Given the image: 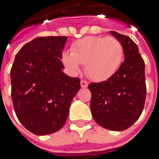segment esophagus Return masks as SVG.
<instances>
[{"mask_svg": "<svg viewBox=\"0 0 159 159\" xmlns=\"http://www.w3.org/2000/svg\"><path fill=\"white\" fill-rule=\"evenodd\" d=\"M80 86H81L82 89H86V88H88L89 83H88V81L84 80H80Z\"/></svg>", "mask_w": 159, "mask_h": 159, "instance_id": "34e87169", "label": "esophagus"}]
</instances>
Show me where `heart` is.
<instances>
[{
	"label": "heart",
	"mask_w": 159,
	"mask_h": 159,
	"mask_svg": "<svg viewBox=\"0 0 159 159\" xmlns=\"http://www.w3.org/2000/svg\"><path fill=\"white\" fill-rule=\"evenodd\" d=\"M124 49L115 37L90 36L75 41L70 53H62L61 60L71 74H76L85 64V70L95 81L107 80L119 69Z\"/></svg>",
	"instance_id": "obj_1"
}]
</instances>
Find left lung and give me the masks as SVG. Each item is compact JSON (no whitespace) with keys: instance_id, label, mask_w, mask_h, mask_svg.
Returning a JSON list of instances; mask_svg holds the SVG:
<instances>
[{"instance_id":"left-lung-1","label":"left lung","mask_w":159,"mask_h":159,"mask_svg":"<svg viewBox=\"0 0 159 159\" xmlns=\"http://www.w3.org/2000/svg\"><path fill=\"white\" fill-rule=\"evenodd\" d=\"M121 42L125 60L106 81L91 83L90 108L95 121L111 131H123L141 116L146 98L145 64L137 45L128 37L111 32Z\"/></svg>"}]
</instances>
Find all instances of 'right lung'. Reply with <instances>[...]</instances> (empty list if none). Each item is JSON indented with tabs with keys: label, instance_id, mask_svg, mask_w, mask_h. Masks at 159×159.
Returning a JSON list of instances; mask_svg holds the SVG:
<instances>
[{
	"label": "right lung",
	"instance_id": "obj_1",
	"mask_svg": "<svg viewBox=\"0 0 159 159\" xmlns=\"http://www.w3.org/2000/svg\"><path fill=\"white\" fill-rule=\"evenodd\" d=\"M68 37H39L16 55L10 70L11 97L16 115L37 135L60 130L70 102L80 89V80L63 71L61 57Z\"/></svg>",
	"mask_w": 159,
	"mask_h": 159
}]
</instances>
